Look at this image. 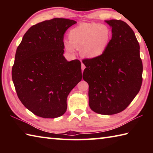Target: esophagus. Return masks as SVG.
Listing matches in <instances>:
<instances>
[{"label": "esophagus", "mask_w": 153, "mask_h": 153, "mask_svg": "<svg viewBox=\"0 0 153 153\" xmlns=\"http://www.w3.org/2000/svg\"><path fill=\"white\" fill-rule=\"evenodd\" d=\"M81 67H82V71L84 70V69H85V65H84V64H83L82 63V65H81Z\"/></svg>", "instance_id": "esophagus-1"}]
</instances>
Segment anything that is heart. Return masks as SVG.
<instances>
[{
	"label": "heart",
	"instance_id": "1",
	"mask_svg": "<svg viewBox=\"0 0 153 153\" xmlns=\"http://www.w3.org/2000/svg\"><path fill=\"white\" fill-rule=\"evenodd\" d=\"M111 38V32L107 25L97 23H82L69 32L70 42L65 43L69 52L80 48L81 55L86 58H97L107 49Z\"/></svg>",
	"mask_w": 153,
	"mask_h": 153
}]
</instances>
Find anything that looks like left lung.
Returning a JSON list of instances; mask_svg holds the SVG:
<instances>
[{
    "label": "left lung",
    "instance_id": "8db88e82",
    "mask_svg": "<svg viewBox=\"0 0 153 153\" xmlns=\"http://www.w3.org/2000/svg\"><path fill=\"white\" fill-rule=\"evenodd\" d=\"M106 22L112 27V38L102 55L83 59V79L89 85L90 108L113 115L125 110L139 92L143 66L132 29L121 20Z\"/></svg>",
    "mask_w": 153,
    "mask_h": 153
}]
</instances>
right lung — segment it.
Here are the masks:
<instances>
[{
    "label": "right lung",
    "instance_id": "right-lung-1",
    "mask_svg": "<svg viewBox=\"0 0 153 153\" xmlns=\"http://www.w3.org/2000/svg\"><path fill=\"white\" fill-rule=\"evenodd\" d=\"M74 20L54 18L33 25L17 48L12 79L18 98L34 115L55 118L67 111V98L82 78L81 62L63 56L64 33Z\"/></svg>",
    "mask_w": 153,
    "mask_h": 153
}]
</instances>
